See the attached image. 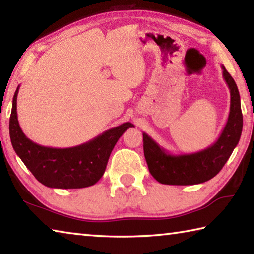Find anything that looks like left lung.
Masks as SVG:
<instances>
[{"mask_svg":"<svg viewBox=\"0 0 254 254\" xmlns=\"http://www.w3.org/2000/svg\"><path fill=\"white\" fill-rule=\"evenodd\" d=\"M223 78L230 88V114L216 142L198 152L171 154L152 137L143 133V151L150 174L160 184L196 185L215 177L238 145L243 127L240 93L234 79L224 66Z\"/></svg>","mask_w":254,"mask_h":254,"instance_id":"8db88e82","label":"left lung"}]
</instances>
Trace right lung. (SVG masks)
<instances>
[{"label":"right lung","instance_id":"add662e5","mask_svg":"<svg viewBox=\"0 0 254 254\" xmlns=\"http://www.w3.org/2000/svg\"><path fill=\"white\" fill-rule=\"evenodd\" d=\"M19 88L12 102L8 130L12 147L25 167L38 182L50 188L72 189L95 185L104 175L110 154L118 140L128 127L134 126L126 122L76 147H44L28 139L21 130L16 113Z\"/></svg>","mask_w":254,"mask_h":254}]
</instances>
